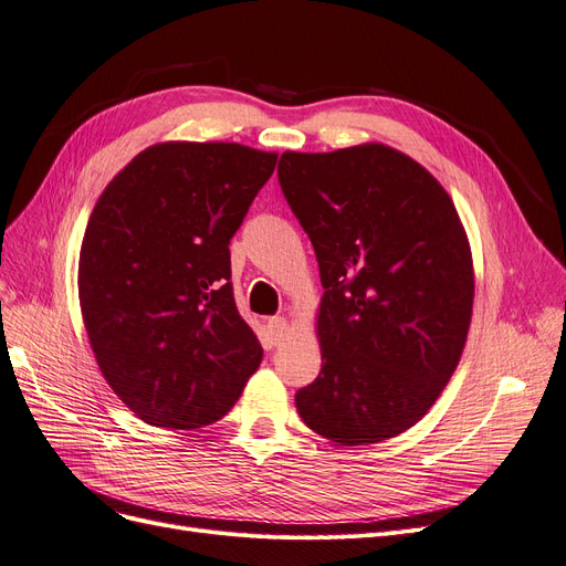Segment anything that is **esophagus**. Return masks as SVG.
I'll return each instance as SVG.
<instances>
[{
	"label": "esophagus",
	"instance_id": "1",
	"mask_svg": "<svg viewBox=\"0 0 566 566\" xmlns=\"http://www.w3.org/2000/svg\"><path fill=\"white\" fill-rule=\"evenodd\" d=\"M266 329H269V338H271V346H279L283 344L287 334H290V325L285 318H271L266 323Z\"/></svg>",
	"mask_w": 566,
	"mask_h": 566
}]
</instances>
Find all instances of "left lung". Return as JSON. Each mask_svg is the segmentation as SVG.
<instances>
[{
	"label": "left lung",
	"mask_w": 566,
	"mask_h": 566,
	"mask_svg": "<svg viewBox=\"0 0 566 566\" xmlns=\"http://www.w3.org/2000/svg\"><path fill=\"white\" fill-rule=\"evenodd\" d=\"M279 184L325 287L323 369L297 411L334 443L392 439L432 409L467 344L473 264L453 199L382 144L287 150Z\"/></svg>",
	"instance_id": "8db88e82"
}]
</instances>
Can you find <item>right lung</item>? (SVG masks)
I'll return each instance as SVG.
<instances>
[{
  "instance_id": "right-lung-1",
  "label": "right lung",
  "mask_w": 566,
  "mask_h": 566,
  "mask_svg": "<svg viewBox=\"0 0 566 566\" xmlns=\"http://www.w3.org/2000/svg\"><path fill=\"white\" fill-rule=\"evenodd\" d=\"M276 160L241 144H155L97 199L78 260L83 323L111 390L148 424L220 420L260 367L230 239Z\"/></svg>"
}]
</instances>
